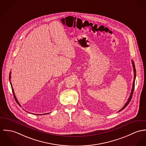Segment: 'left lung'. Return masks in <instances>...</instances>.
<instances>
[{"label": "left lung", "instance_id": "left-lung-1", "mask_svg": "<svg viewBox=\"0 0 146 146\" xmlns=\"http://www.w3.org/2000/svg\"><path fill=\"white\" fill-rule=\"evenodd\" d=\"M131 62H132V64H133V70H134V81H133V87H132V90H131V93H130V97H129L127 102L125 103V104L124 105V106H123V108L122 109H121L119 111H120L121 110H123L124 108H125L127 105L129 104V103L131 99V97L133 96V91H134V86H135V77H136V70H135V65H134V63L133 60H131Z\"/></svg>", "mask_w": 146, "mask_h": 146}]
</instances>
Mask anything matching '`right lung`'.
<instances>
[{"instance_id":"right-lung-1","label":"right lung","mask_w":146,"mask_h":146,"mask_svg":"<svg viewBox=\"0 0 146 146\" xmlns=\"http://www.w3.org/2000/svg\"><path fill=\"white\" fill-rule=\"evenodd\" d=\"M11 72H10V73H9V80L11 81ZM10 83H11V87H12V92H13V96H14V97H15V100H16V101L17 102V104L21 106V105H20V104H19V103L18 102V101H17V99L16 97V96H15V92H14V90H13V87H12V83H11V82H10ZM28 113H29V112H28ZM48 113H44V115H45V114H48ZM35 115H37V114H35ZM38 115H41V114H38Z\"/></svg>"}]
</instances>
